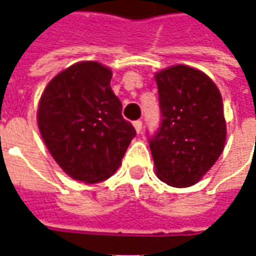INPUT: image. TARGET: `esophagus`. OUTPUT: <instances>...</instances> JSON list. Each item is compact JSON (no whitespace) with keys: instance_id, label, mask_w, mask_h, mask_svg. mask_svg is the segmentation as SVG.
Wrapping results in <instances>:
<instances>
[{"instance_id":"34e87169","label":"esophagus","mask_w":256,"mask_h":256,"mask_svg":"<svg viewBox=\"0 0 256 256\" xmlns=\"http://www.w3.org/2000/svg\"><path fill=\"white\" fill-rule=\"evenodd\" d=\"M134 128H135V131L138 134L141 132V131H142V121H140V120L135 121V122H134Z\"/></svg>"}]
</instances>
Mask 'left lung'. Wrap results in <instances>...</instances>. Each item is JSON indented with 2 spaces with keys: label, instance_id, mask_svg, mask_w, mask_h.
I'll return each mask as SVG.
<instances>
[{
  "label": "left lung",
  "instance_id": "left-lung-1",
  "mask_svg": "<svg viewBox=\"0 0 256 256\" xmlns=\"http://www.w3.org/2000/svg\"><path fill=\"white\" fill-rule=\"evenodd\" d=\"M161 126L150 138L156 176L175 188L191 186L216 162L226 140L222 96L211 78L188 65L155 74Z\"/></svg>",
  "mask_w": 256,
  "mask_h": 256
}]
</instances>
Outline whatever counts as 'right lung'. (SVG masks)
<instances>
[{
    "label": "right lung",
    "mask_w": 256,
    "mask_h": 256,
    "mask_svg": "<svg viewBox=\"0 0 256 256\" xmlns=\"http://www.w3.org/2000/svg\"><path fill=\"white\" fill-rule=\"evenodd\" d=\"M108 66L84 61L48 82L36 121L50 154L65 174L85 184L108 180L136 135L122 118V104L111 90Z\"/></svg>",
    "instance_id": "1"
}]
</instances>
